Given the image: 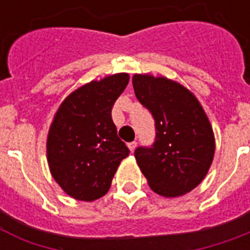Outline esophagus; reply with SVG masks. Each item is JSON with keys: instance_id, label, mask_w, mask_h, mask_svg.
<instances>
[{"instance_id": "esophagus-1", "label": "esophagus", "mask_w": 250, "mask_h": 250, "mask_svg": "<svg viewBox=\"0 0 250 250\" xmlns=\"http://www.w3.org/2000/svg\"><path fill=\"white\" fill-rule=\"evenodd\" d=\"M127 146H128V148H130V151H134V150L136 148V142L135 141L130 142V143H128Z\"/></svg>"}]
</instances>
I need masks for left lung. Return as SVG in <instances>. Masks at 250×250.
I'll return each instance as SVG.
<instances>
[{"label": "left lung", "mask_w": 250, "mask_h": 250, "mask_svg": "<svg viewBox=\"0 0 250 250\" xmlns=\"http://www.w3.org/2000/svg\"><path fill=\"white\" fill-rule=\"evenodd\" d=\"M132 85L157 130L152 147L135 150L136 163L152 191L181 197L204 181L213 162L215 139L209 118L194 93L171 79L135 73Z\"/></svg>", "instance_id": "obj_1"}]
</instances>
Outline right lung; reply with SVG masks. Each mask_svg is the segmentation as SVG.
Here are the masks:
<instances>
[{
  "label": "right lung",
  "mask_w": 250,
  "mask_h": 250,
  "mask_svg": "<svg viewBox=\"0 0 250 250\" xmlns=\"http://www.w3.org/2000/svg\"><path fill=\"white\" fill-rule=\"evenodd\" d=\"M128 80V73H115L87 83L69 93L53 116L46 159L53 179L72 198L95 201L107 194L130 152L111 118Z\"/></svg>",
  "instance_id": "1"
}]
</instances>
